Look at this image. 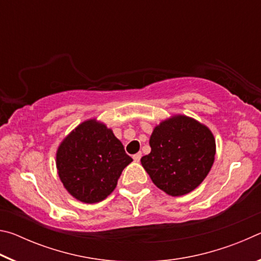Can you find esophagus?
<instances>
[{
    "instance_id": "obj_1",
    "label": "esophagus",
    "mask_w": 261,
    "mask_h": 261,
    "mask_svg": "<svg viewBox=\"0 0 261 261\" xmlns=\"http://www.w3.org/2000/svg\"><path fill=\"white\" fill-rule=\"evenodd\" d=\"M132 158H134L135 162H139V161H140V158H141V153H140V152L137 153V154H135V155L132 156Z\"/></svg>"
}]
</instances>
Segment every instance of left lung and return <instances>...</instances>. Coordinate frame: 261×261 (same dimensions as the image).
Here are the masks:
<instances>
[{
    "label": "left lung",
    "mask_w": 261,
    "mask_h": 261,
    "mask_svg": "<svg viewBox=\"0 0 261 261\" xmlns=\"http://www.w3.org/2000/svg\"><path fill=\"white\" fill-rule=\"evenodd\" d=\"M151 153L140 159L155 187L171 197L188 194L208 175L215 160L213 132L204 123L182 114L154 126Z\"/></svg>",
    "instance_id": "1"
}]
</instances>
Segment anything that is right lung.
<instances>
[{"instance_id": "1", "label": "right lung", "mask_w": 261, "mask_h": 261, "mask_svg": "<svg viewBox=\"0 0 261 261\" xmlns=\"http://www.w3.org/2000/svg\"><path fill=\"white\" fill-rule=\"evenodd\" d=\"M132 159L113 130L96 117L82 122L56 151V169L69 194L85 204L102 201Z\"/></svg>"}]
</instances>
